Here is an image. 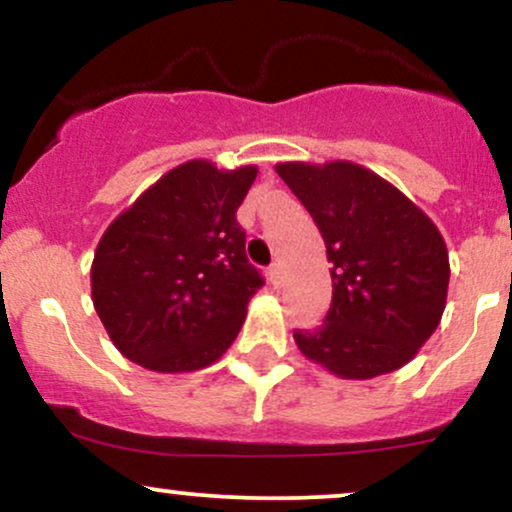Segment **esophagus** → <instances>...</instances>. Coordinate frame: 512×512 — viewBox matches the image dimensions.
<instances>
[{
  "label": "esophagus",
  "mask_w": 512,
  "mask_h": 512,
  "mask_svg": "<svg viewBox=\"0 0 512 512\" xmlns=\"http://www.w3.org/2000/svg\"><path fill=\"white\" fill-rule=\"evenodd\" d=\"M268 280L273 282L275 287H278L280 282H282V273H280V266H278V263H273V266L268 268Z\"/></svg>",
  "instance_id": "esophagus-1"
}]
</instances>
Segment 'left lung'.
I'll return each mask as SVG.
<instances>
[{
  "instance_id": "1",
  "label": "left lung",
  "mask_w": 512,
  "mask_h": 512,
  "mask_svg": "<svg viewBox=\"0 0 512 512\" xmlns=\"http://www.w3.org/2000/svg\"><path fill=\"white\" fill-rule=\"evenodd\" d=\"M275 172L314 218L333 280L326 321L294 333L299 352L347 381L402 369L446 309L450 263L434 220L357 162H278Z\"/></svg>"
}]
</instances>
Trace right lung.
Instances as JSON below:
<instances>
[{
  "label": "right lung",
  "mask_w": 512,
  "mask_h": 512,
  "mask_svg": "<svg viewBox=\"0 0 512 512\" xmlns=\"http://www.w3.org/2000/svg\"><path fill=\"white\" fill-rule=\"evenodd\" d=\"M256 165L186 160L110 222L90 266L102 326L129 362L186 374L218 362L263 278L246 261L237 208Z\"/></svg>",
  "instance_id": "add662e5"
}]
</instances>
